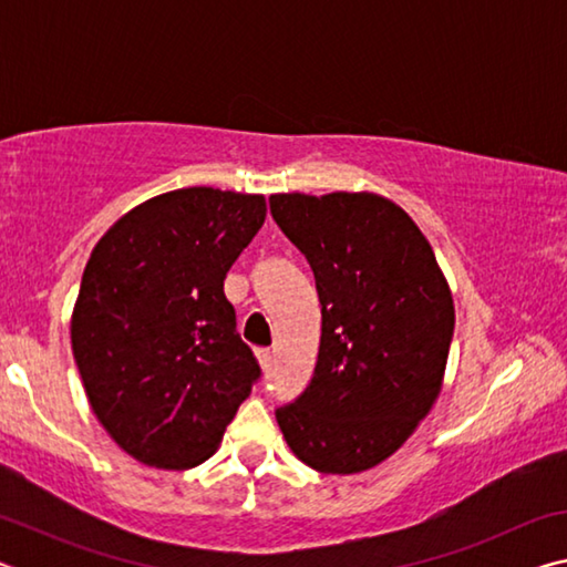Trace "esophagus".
Instances as JSON below:
<instances>
[{
  "instance_id": "obj_1",
  "label": "esophagus",
  "mask_w": 567,
  "mask_h": 567,
  "mask_svg": "<svg viewBox=\"0 0 567 567\" xmlns=\"http://www.w3.org/2000/svg\"><path fill=\"white\" fill-rule=\"evenodd\" d=\"M257 358H260L262 370H270V362H272V352L270 350H257Z\"/></svg>"
}]
</instances>
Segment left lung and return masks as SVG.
<instances>
[{"label":"left lung","instance_id":"obj_1","mask_svg":"<svg viewBox=\"0 0 567 567\" xmlns=\"http://www.w3.org/2000/svg\"><path fill=\"white\" fill-rule=\"evenodd\" d=\"M275 223L307 257L322 305L310 385L275 412L297 460L318 473L380 465L443 390L453 292L412 217L375 192L270 197Z\"/></svg>","mask_w":567,"mask_h":567}]
</instances>
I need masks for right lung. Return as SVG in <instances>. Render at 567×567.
I'll use <instances>...</instances> for the list:
<instances>
[{"label":"right lung","instance_id":"add662e5","mask_svg":"<svg viewBox=\"0 0 567 567\" xmlns=\"http://www.w3.org/2000/svg\"><path fill=\"white\" fill-rule=\"evenodd\" d=\"M265 215V195L172 189L132 207L94 245L72 352L100 425L140 463H205L260 378L225 277Z\"/></svg>","mask_w":567,"mask_h":567}]
</instances>
